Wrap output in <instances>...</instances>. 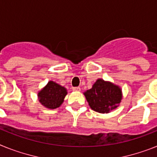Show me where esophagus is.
Returning <instances> with one entry per match:
<instances>
[{
  "label": "esophagus",
  "mask_w": 157,
  "mask_h": 157,
  "mask_svg": "<svg viewBox=\"0 0 157 157\" xmlns=\"http://www.w3.org/2000/svg\"><path fill=\"white\" fill-rule=\"evenodd\" d=\"M72 90L75 91V92H80L81 91V88L80 87H73Z\"/></svg>",
  "instance_id": "esophagus-1"
}]
</instances>
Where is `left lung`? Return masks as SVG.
I'll return each instance as SVG.
<instances>
[{
	"label": "left lung",
	"instance_id": "1",
	"mask_svg": "<svg viewBox=\"0 0 157 157\" xmlns=\"http://www.w3.org/2000/svg\"><path fill=\"white\" fill-rule=\"evenodd\" d=\"M84 95L91 109L99 113H109L117 109L123 97L121 87L103 79H97Z\"/></svg>",
	"mask_w": 157,
	"mask_h": 157
}]
</instances>
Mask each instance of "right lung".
<instances>
[{"label": "right lung", "mask_w": 157, "mask_h": 157, "mask_svg": "<svg viewBox=\"0 0 157 157\" xmlns=\"http://www.w3.org/2000/svg\"><path fill=\"white\" fill-rule=\"evenodd\" d=\"M68 94L66 88L52 81L40 89L37 93L39 102L48 109H57L64 102V97Z\"/></svg>", "instance_id": "obj_1"}]
</instances>
